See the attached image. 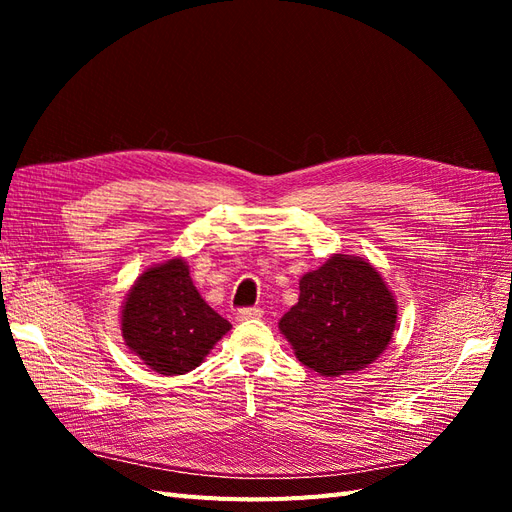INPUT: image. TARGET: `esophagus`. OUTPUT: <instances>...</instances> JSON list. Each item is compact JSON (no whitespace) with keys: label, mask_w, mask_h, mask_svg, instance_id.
Returning <instances> with one entry per match:
<instances>
[{"label":"esophagus","mask_w":512,"mask_h":512,"mask_svg":"<svg viewBox=\"0 0 512 512\" xmlns=\"http://www.w3.org/2000/svg\"><path fill=\"white\" fill-rule=\"evenodd\" d=\"M262 316V309L258 305H252V307H241L237 312V320H252V318H260Z\"/></svg>","instance_id":"1"}]
</instances>
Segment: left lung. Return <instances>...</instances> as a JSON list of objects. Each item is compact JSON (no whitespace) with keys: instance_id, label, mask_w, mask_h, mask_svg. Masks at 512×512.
<instances>
[{"instance_id":"8db88e82","label":"left lung","mask_w":512,"mask_h":512,"mask_svg":"<svg viewBox=\"0 0 512 512\" xmlns=\"http://www.w3.org/2000/svg\"><path fill=\"white\" fill-rule=\"evenodd\" d=\"M299 303L280 320L297 359L320 376L363 369L389 346L397 305L369 262L337 254L301 277Z\"/></svg>"}]
</instances>
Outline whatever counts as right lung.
<instances>
[{"label": "right lung", "instance_id": "1", "mask_svg": "<svg viewBox=\"0 0 512 512\" xmlns=\"http://www.w3.org/2000/svg\"><path fill=\"white\" fill-rule=\"evenodd\" d=\"M121 331L145 365L179 376L203 363L230 322L200 299L185 262L175 258L138 277L123 307Z\"/></svg>", "mask_w": 512, "mask_h": 512}]
</instances>
